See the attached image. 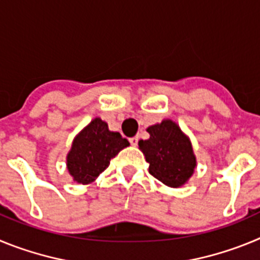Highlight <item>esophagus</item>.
Segmentation results:
<instances>
[{
    "mask_svg": "<svg viewBox=\"0 0 260 260\" xmlns=\"http://www.w3.org/2000/svg\"><path fill=\"white\" fill-rule=\"evenodd\" d=\"M138 141H139V137H133V138H130V139H128L130 144H132V146H134V147L138 144Z\"/></svg>",
    "mask_w": 260,
    "mask_h": 260,
    "instance_id": "34e87169",
    "label": "esophagus"
}]
</instances>
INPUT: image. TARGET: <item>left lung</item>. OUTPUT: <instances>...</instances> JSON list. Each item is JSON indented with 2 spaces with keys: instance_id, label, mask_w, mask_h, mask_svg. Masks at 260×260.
Listing matches in <instances>:
<instances>
[{
  "instance_id": "obj_1",
  "label": "left lung",
  "mask_w": 260,
  "mask_h": 260,
  "mask_svg": "<svg viewBox=\"0 0 260 260\" xmlns=\"http://www.w3.org/2000/svg\"><path fill=\"white\" fill-rule=\"evenodd\" d=\"M147 132L150 138L138 144L150 162V173L169 187L185 185L197 168L190 138L172 119L150 126Z\"/></svg>"
}]
</instances>
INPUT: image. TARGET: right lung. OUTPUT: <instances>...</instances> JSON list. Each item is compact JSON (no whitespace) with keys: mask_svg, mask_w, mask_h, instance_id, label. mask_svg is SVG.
Segmentation results:
<instances>
[{"mask_svg":"<svg viewBox=\"0 0 260 260\" xmlns=\"http://www.w3.org/2000/svg\"><path fill=\"white\" fill-rule=\"evenodd\" d=\"M127 146V139L110 132L108 123L96 117L75 135L66 156L69 174L77 183H92L109 167L110 160Z\"/></svg>","mask_w":260,"mask_h":260,"instance_id":"add662e5","label":"right lung"}]
</instances>
